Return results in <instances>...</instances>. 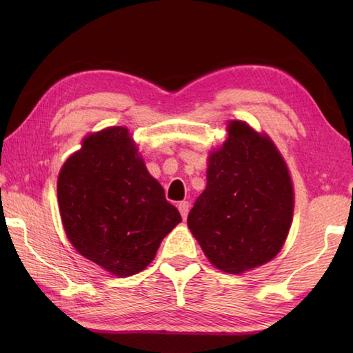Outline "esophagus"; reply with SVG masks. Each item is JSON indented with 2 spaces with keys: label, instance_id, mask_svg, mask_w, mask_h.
I'll list each match as a JSON object with an SVG mask.
<instances>
[{
  "label": "esophagus",
  "instance_id": "obj_1",
  "mask_svg": "<svg viewBox=\"0 0 353 353\" xmlns=\"http://www.w3.org/2000/svg\"><path fill=\"white\" fill-rule=\"evenodd\" d=\"M177 208H179V212H181V215H182V219L185 220L190 212V203L188 201H181V203L177 205Z\"/></svg>",
  "mask_w": 353,
  "mask_h": 353
}]
</instances>
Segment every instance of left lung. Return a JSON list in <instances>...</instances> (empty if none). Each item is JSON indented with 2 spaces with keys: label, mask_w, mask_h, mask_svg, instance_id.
<instances>
[{
  "label": "left lung",
  "mask_w": 353,
  "mask_h": 353,
  "mask_svg": "<svg viewBox=\"0 0 353 353\" xmlns=\"http://www.w3.org/2000/svg\"><path fill=\"white\" fill-rule=\"evenodd\" d=\"M209 156L208 183L188 228L212 264L232 274L272 261L287 239L294 196L282 156L267 137L230 121Z\"/></svg>",
  "instance_id": "1"
}]
</instances>
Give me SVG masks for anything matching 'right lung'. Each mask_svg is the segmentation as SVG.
Masks as SVG:
<instances>
[{
  "mask_svg": "<svg viewBox=\"0 0 353 353\" xmlns=\"http://www.w3.org/2000/svg\"><path fill=\"white\" fill-rule=\"evenodd\" d=\"M57 199L76 250L119 277L144 270L182 221L125 127L86 138L61 170Z\"/></svg>",
  "mask_w": 353,
  "mask_h": 353,
  "instance_id": "obj_1",
  "label": "right lung"
}]
</instances>
